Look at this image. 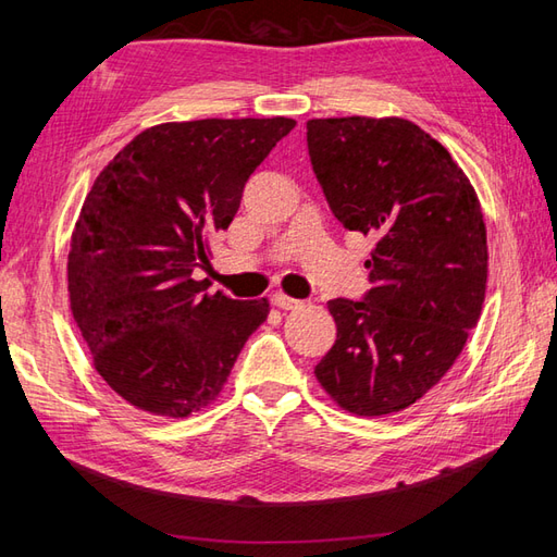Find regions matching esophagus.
I'll return each instance as SVG.
<instances>
[{"instance_id": "obj_1", "label": "esophagus", "mask_w": 557, "mask_h": 557, "mask_svg": "<svg viewBox=\"0 0 557 557\" xmlns=\"http://www.w3.org/2000/svg\"><path fill=\"white\" fill-rule=\"evenodd\" d=\"M272 306H277V309H285V311H292V309H299L301 306V301L299 299H292V297H287V294H272Z\"/></svg>"}]
</instances>
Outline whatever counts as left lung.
Instances as JSON below:
<instances>
[{"label":"left lung","instance_id":"1","mask_svg":"<svg viewBox=\"0 0 557 557\" xmlns=\"http://www.w3.org/2000/svg\"><path fill=\"white\" fill-rule=\"evenodd\" d=\"M306 140L333 215L375 239L371 289L327 304L337 339L315 377L357 417L401 411L449 371L479 323L488 277L481 203L453 156L399 116L311 120Z\"/></svg>","mask_w":557,"mask_h":557}]
</instances>
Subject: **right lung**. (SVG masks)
Returning <instances> with one entry per match:
<instances>
[{
  "mask_svg": "<svg viewBox=\"0 0 557 557\" xmlns=\"http://www.w3.org/2000/svg\"><path fill=\"white\" fill-rule=\"evenodd\" d=\"M297 126L198 120L146 128L104 168L69 251V301L92 366L128 405L184 419L227 383L268 299L206 294L210 234L227 230L248 176Z\"/></svg>",
  "mask_w": 557,
  "mask_h": 557,
  "instance_id": "add662e5",
  "label": "right lung"
}]
</instances>
